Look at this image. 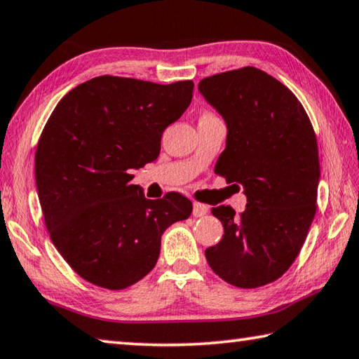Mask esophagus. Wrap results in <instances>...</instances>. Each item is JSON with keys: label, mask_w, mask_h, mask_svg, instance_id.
Instances as JSON below:
<instances>
[{"label": "esophagus", "mask_w": 359, "mask_h": 359, "mask_svg": "<svg viewBox=\"0 0 359 359\" xmlns=\"http://www.w3.org/2000/svg\"><path fill=\"white\" fill-rule=\"evenodd\" d=\"M208 205H203V203H194V210H192V215L196 217H202L205 216L206 212H208Z\"/></svg>", "instance_id": "1"}]
</instances>
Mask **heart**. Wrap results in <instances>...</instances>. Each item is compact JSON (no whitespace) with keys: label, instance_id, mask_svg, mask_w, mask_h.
<instances>
[{"label":"heart","instance_id":"heart-1","mask_svg":"<svg viewBox=\"0 0 359 359\" xmlns=\"http://www.w3.org/2000/svg\"><path fill=\"white\" fill-rule=\"evenodd\" d=\"M202 118H216L215 115H212V113H208V111H205L203 115H202Z\"/></svg>","mask_w":359,"mask_h":359}]
</instances>
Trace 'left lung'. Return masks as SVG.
Returning <instances> with one entry per match:
<instances>
[{"instance_id": "8db88e82", "label": "left lung", "mask_w": 359, "mask_h": 359, "mask_svg": "<svg viewBox=\"0 0 359 359\" xmlns=\"http://www.w3.org/2000/svg\"><path fill=\"white\" fill-rule=\"evenodd\" d=\"M198 91L227 124L215 172L248 197L241 215L225 205L211 210L224 235L205 257L231 285H266L292 266L316 216V132L297 96L257 67L211 75Z\"/></svg>"}]
</instances>
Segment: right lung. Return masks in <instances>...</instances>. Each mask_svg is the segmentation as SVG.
Masks as SVG:
<instances>
[{
  "instance_id": "1",
  "label": "right lung",
  "mask_w": 359,
  "mask_h": 359,
  "mask_svg": "<svg viewBox=\"0 0 359 359\" xmlns=\"http://www.w3.org/2000/svg\"><path fill=\"white\" fill-rule=\"evenodd\" d=\"M194 81L157 85L100 75L55 107L34 157L50 240L80 278L123 290L156 266L161 236L191 216L178 192L144 198L132 170L157 159L162 132L192 100Z\"/></svg>"
}]
</instances>
